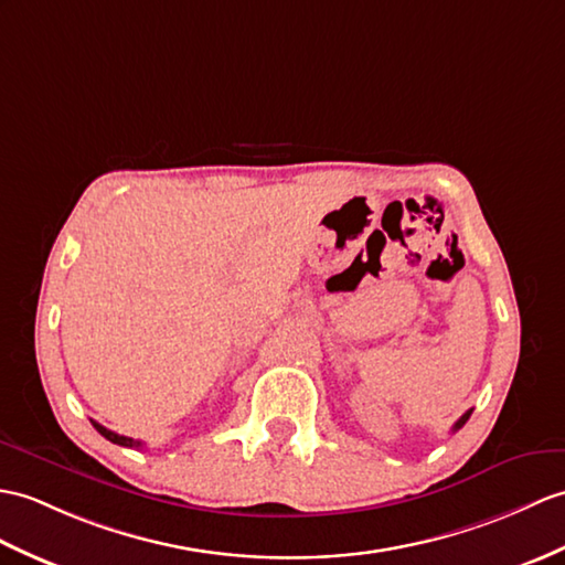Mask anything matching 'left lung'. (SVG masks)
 <instances>
[{
	"label": "left lung",
	"mask_w": 565,
	"mask_h": 565,
	"mask_svg": "<svg viewBox=\"0 0 565 565\" xmlns=\"http://www.w3.org/2000/svg\"><path fill=\"white\" fill-rule=\"evenodd\" d=\"M469 416H471V409H469V412H465L460 418H457V424L452 426V430H460V428L467 424V418H469Z\"/></svg>",
	"instance_id": "1"
}]
</instances>
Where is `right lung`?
<instances>
[{
	"label": "right lung",
	"mask_w": 565,
	"mask_h": 565,
	"mask_svg": "<svg viewBox=\"0 0 565 565\" xmlns=\"http://www.w3.org/2000/svg\"><path fill=\"white\" fill-rule=\"evenodd\" d=\"M90 424H94V428L100 433L103 438H108L110 443H115V445H122V448H141V440H132V438H127V436H120V433H115V430H108L105 426H100V424H96L94 418H90Z\"/></svg>",
	"instance_id": "add662e5"
}]
</instances>
